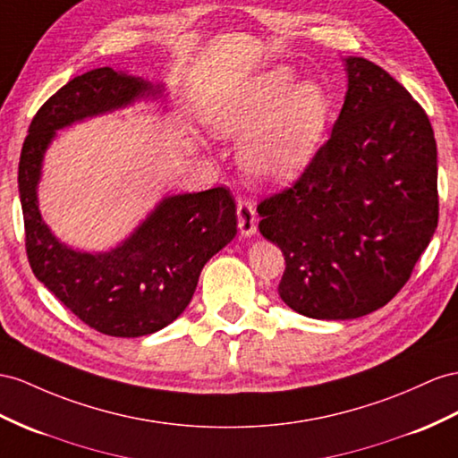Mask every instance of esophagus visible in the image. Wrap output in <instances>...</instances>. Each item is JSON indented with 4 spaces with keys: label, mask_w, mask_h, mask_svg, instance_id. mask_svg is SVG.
Instances as JSON below:
<instances>
[{
    "label": "esophagus",
    "mask_w": 458,
    "mask_h": 458,
    "mask_svg": "<svg viewBox=\"0 0 458 458\" xmlns=\"http://www.w3.org/2000/svg\"><path fill=\"white\" fill-rule=\"evenodd\" d=\"M238 225L243 236H251L257 230L255 205L248 199H238Z\"/></svg>",
    "instance_id": "34e87169"
}]
</instances>
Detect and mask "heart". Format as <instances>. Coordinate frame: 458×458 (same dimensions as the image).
Listing matches in <instances>:
<instances>
[{
    "instance_id": "obj_1",
    "label": "heart",
    "mask_w": 458,
    "mask_h": 458,
    "mask_svg": "<svg viewBox=\"0 0 458 458\" xmlns=\"http://www.w3.org/2000/svg\"><path fill=\"white\" fill-rule=\"evenodd\" d=\"M292 83V69L275 67L218 98L207 112L216 135H243L242 166L261 182L294 178L313 157L329 117V102L318 85Z\"/></svg>"
}]
</instances>
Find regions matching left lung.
I'll return each instance as SVG.
<instances>
[{
    "mask_svg": "<svg viewBox=\"0 0 458 458\" xmlns=\"http://www.w3.org/2000/svg\"><path fill=\"white\" fill-rule=\"evenodd\" d=\"M331 137L296 182L257 205L284 253L278 294L311 319H356L408 283L437 228V145L424 108L389 73L348 57Z\"/></svg>",
    "mask_w": 458,
    "mask_h": 458,
    "instance_id": "8db88e82",
    "label": "left lung"
}]
</instances>
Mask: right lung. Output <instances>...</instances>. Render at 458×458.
Instances as JSON below:
<instances>
[{"label": "right lung", "mask_w": 458, "mask_h": 458, "mask_svg": "<svg viewBox=\"0 0 458 458\" xmlns=\"http://www.w3.org/2000/svg\"><path fill=\"white\" fill-rule=\"evenodd\" d=\"M152 92L145 81L92 69L46 100L29 125L19 160L25 248L32 273L90 329L145 336L178 319L191 301L205 263L236 236V203L226 187L168 197L131 238L108 253L65 248L37 205L40 162L55 129L125 106Z\"/></svg>", "instance_id": "right-lung-1"}]
</instances>
